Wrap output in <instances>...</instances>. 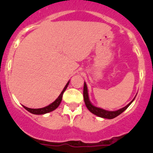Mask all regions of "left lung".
<instances>
[{"label":"left lung","mask_w":153,"mask_h":153,"mask_svg":"<svg viewBox=\"0 0 153 153\" xmlns=\"http://www.w3.org/2000/svg\"><path fill=\"white\" fill-rule=\"evenodd\" d=\"M83 98H84V101H85V106H86L88 109L90 111L91 113H93L94 114L98 116V117H102V118L108 119H114L115 118V117H117V116L121 114L123 111H124L127 109L128 107L129 106V105L133 102V101H134L135 99L134 97L130 103H128L127 106L123 107V108H120V109L117 110V111H106L105 109H103V108L95 106L92 104V103H91L90 100H89L88 91L87 85L85 82H84V87H83Z\"/></svg>","instance_id":"obj_1"}]
</instances>
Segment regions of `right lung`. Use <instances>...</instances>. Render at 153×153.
Returning a JSON list of instances; mask_svg holds the SVG:
<instances>
[{"label": "right lung", "instance_id": "obj_1", "mask_svg": "<svg viewBox=\"0 0 153 153\" xmlns=\"http://www.w3.org/2000/svg\"><path fill=\"white\" fill-rule=\"evenodd\" d=\"M69 83H70V80L67 82L66 85L65 86L64 88H63L62 91L61 92V94H59V96H58V97H57V99H56L54 102L50 103V104L48 105L47 106H45V107H44V108H28V107H26L24 106H24V108H25V109L27 110L28 111L30 112V113L33 114L41 115V114H47V113H49V112L55 110L56 108L59 106V105L60 104L61 101H62V95H63V94H64L65 91L66 90L67 88H68Z\"/></svg>", "mask_w": 153, "mask_h": 153}]
</instances>
